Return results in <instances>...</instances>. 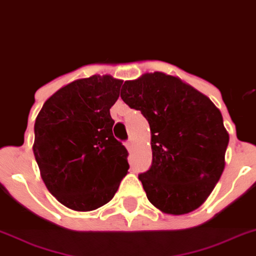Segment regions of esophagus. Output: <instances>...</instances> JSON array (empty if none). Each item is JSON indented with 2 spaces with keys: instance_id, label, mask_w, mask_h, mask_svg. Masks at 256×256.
I'll list each match as a JSON object with an SVG mask.
<instances>
[{
  "instance_id": "34e87169",
  "label": "esophagus",
  "mask_w": 256,
  "mask_h": 256,
  "mask_svg": "<svg viewBox=\"0 0 256 256\" xmlns=\"http://www.w3.org/2000/svg\"><path fill=\"white\" fill-rule=\"evenodd\" d=\"M126 150H128V152H132V148H133V142L132 141H126Z\"/></svg>"
}]
</instances>
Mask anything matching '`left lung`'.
Wrapping results in <instances>:
<instances>
[{"label": "left lung", "instance_id": "8db88e82", "mask_svg": "<svg viewBox=\"0 0 256 256\" xmlns=\"http://www.w3.org/2000/svg\"><path fill=\"white\" fill-rule=\"evenodd\" d=\"M120 97L149 122L152 163L138 178L150 203L168 215L202 206L226 167L229 134L219 108L163 72L128 80Z\"/></svg>", "mask_w": 256, "mask_h": 256}]
</instances>
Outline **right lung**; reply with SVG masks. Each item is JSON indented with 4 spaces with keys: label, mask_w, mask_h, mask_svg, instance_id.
<instances>
[{
    "label": "right lung",
    "mask_w": 256,
    "mask_h": 256,
    "mask_svg": "<svg viewBox=\"0 0 256 256\" xmlns=\"http://www.w3.org/2000/svg\"><path fill=\"white\" fill-rule=\"evenodd\" d=\"M122 82L110 75L78 78L48 98L37 115L34 158L48 190L67 208H100L128 172V152L114 137L110 115Z\"/></svg>",
    "instance_id": "obj_1"
}]
</instances>
